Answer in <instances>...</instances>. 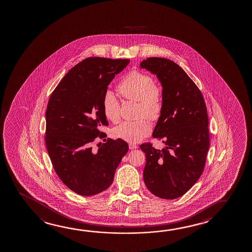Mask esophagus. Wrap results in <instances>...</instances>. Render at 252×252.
I'll use <instances>...</instances> for the list:
<instances>
[{
    "label": "esophagus",
    "instance_id": "obj_1",
    "mask_svg": "<svg viewBox=\"0 0 252 252\" xmlns=\"http://www.w3.org/2000/svg\"><path fill=\"white\" fill-rule=\"evenodd\" d=\"M138 148V145H134V144H129V149L130 150H134V149Z\"/></svg>",
    "mask_w": 252,
    "mask_h": 252
}]
</instances>
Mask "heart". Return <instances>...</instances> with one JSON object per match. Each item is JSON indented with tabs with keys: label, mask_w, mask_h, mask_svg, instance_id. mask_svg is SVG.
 I'll list each match as a JSON object with an SVG mask.
<instances>
[{
	"label": "heart",
	"mask_w": 252,
	"mask_h": 252,
	"mask_svg": "<svg viewBox=\"0 0 252 252\" xmlns=\"http://www.w3.org/2000/svg\"><path fill=\"white\" fill-rule=\"evenodd\" d=\"M118 91L125 99L138 102V116H145L153 121L161 117L163 110L162 91L147 73L137 69L128 73L119 83ZM102 106L107 120L116 123L121 116L120 103L110 90L104 94ZM147 119L121 122L114 128V136L129 143H138L152 131V125Z\"/></svg>",
	"instance_id": "obj_1"
}]
</instances>
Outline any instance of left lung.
<instances>
[{
    "instance_id": "left-lung-1",
    "label": "left lung",
    "mask_w": 252,
    "mask_h": 252,
    "mask_svg": "<svg viewBox=\"0 0 252 252\" xmlns=\"http://www.w3.org/2000/svg\"><path fill=\"white\" fill-rule=\"evenodd\" d=\"M158 76L162 87L163 110L151 143L139 147L146 156L145 185L156 196L173 200L183 196L200 178L209 149L208 117L203 95L193 80L169 59L148 58L140 63Z\"/></svg>"
}]
</instances>
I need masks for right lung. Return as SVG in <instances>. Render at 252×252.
<instances>
[{"mask_svg":"<svg viewBox=\"0 0 252 252\" xmlns=\"http://www.w3.org/2000/svg\"><path fill=\"white\" fill-rule=\"evenodd\" d=\"M129 59L88 58L69 69L51 94L45 113V144L60 180L75 193L90 196L102 192L128 152L126 142L108 139L92 150L99 130L108 122L103 112L104 94L114 76ZM106 140V139H105Z\"/></svg>","mask_w":252,"mask_h":252,"instance_id":"obj_1","label":"right lung"}]
</instances>
